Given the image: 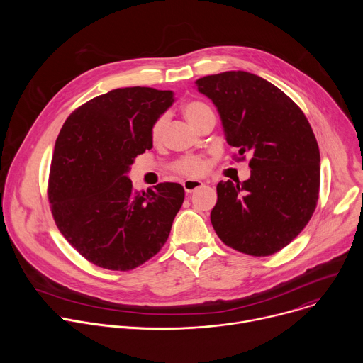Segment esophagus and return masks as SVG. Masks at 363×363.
<instances>
[{
	"label": "esophagus",
	"instance_id": "34e87169",
	"mask_svg": "<svg viewBox=\"0 0 363 363\" xmlns=\"http://www.w3.org/2000/svg\"><path fill=\"white\" fill-rule=\"evenodd\" d=\"M203 184L201 182V181H196V179H186V181H184L182 182V186H184V189H185V192H194L195 189H198V188H201Z\"/></svg>",
	"mask_w": 363,
	"mask_h": 363
}]
</instances>
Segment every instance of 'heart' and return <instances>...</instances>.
Instances as JSON below:
<instances>
[{"instance_id":"obj_1","label":"heart","mask_w":363,"mask_h":363,"mask_svg":"<svg viewBox=\"0 0 363 363\" xmlns=\"http://www.w3.org/2000/svg\"><path fill=\"white\" fill-rule=\"evenodd\" d=\"M184 115L188 119V122L194 128H196L203 119H206L208 116H214V112L208 105H206V103L199 101V100H191L184 106ZM167 122H168V116L164 115V116H161V118L155 121V123L152 125L150 138L155 143H158L162 139ZM206 165H208V164H206V161L203 158L186 157V158H182V160L177 161L172 165V169L175 172L181 174V175H185V177H198V175L205 172Z\"/></svg>"}]
</instances>
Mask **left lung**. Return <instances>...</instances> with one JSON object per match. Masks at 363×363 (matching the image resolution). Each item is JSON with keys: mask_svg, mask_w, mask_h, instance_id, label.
Here are the masks:
<instances>
[{"mask_svg": "<svg viewBox=\"0 0 363 363\" xmlns=\"http://www.w3.org/2000/svg\"><path fill=\"white\" fill-rule=\"evenodd\" d=\"M213 100L228 145L250 155L251 177L218 182L211 223L224 244L266 257L291 242L312 218L320 186L318 140L301 109L279 87L248 72L195 82Z\"/></svg>", "mask_w": 363, "mask_h": 363, "instance_id": "obj_1", "label": "left lung"}]
</instances>
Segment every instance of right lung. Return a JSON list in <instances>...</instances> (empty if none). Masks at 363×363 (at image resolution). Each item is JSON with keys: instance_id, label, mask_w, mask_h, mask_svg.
Segmentation results:
<instances>
[{"instance_id": "add662e5", "label": "right lung", "mask_w": 363, "mask_h": 363, "mask_svg": "<svg viewBox=\"0 0 363 363\" xmlns=\"http://www.w3.org/2000/svg\"><path fill=\"white\" fill-rule=\"evenodd\" d=\"M174 101L171 90L115 89L76 109L59 133L48 178L51 214L65 238L101 269L132 270L168 240L182 185L138 192L128 172L152 147V125Z\"/></svg>"}]
</instances>
